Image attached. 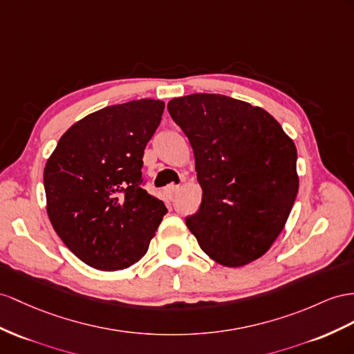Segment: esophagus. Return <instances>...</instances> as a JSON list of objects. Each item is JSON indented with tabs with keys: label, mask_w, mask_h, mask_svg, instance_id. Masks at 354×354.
I'll list each match as a JSON object with an SVG mask.
<instances>
[{
	"label": "esophagus",
	"mask_w": 354,
	"mask_h": 354,
	"mask_svg": "<svg viewBox=\"0 0 354 354\" xmlns=\"http://www.w3.org/2000/svg\"><path fill=\"white\" fill-rule=\"evenodd\" d=\"M179 189H180L179 185H169V187L166 188V194H167L170 198H174V197L179 193Z\"/></svg>",
	"instance_id": "esophagus-1"
}]
</instances>
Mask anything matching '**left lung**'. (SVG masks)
<instances>
[{
  "label": "left lung",
  "instance_id": "left-lung-1",
  "mask_svg": "<svg viewBox=\"0 0 354 354\" xmlns=\"http://www.w3.org/2000/svg\"><path fill=\"white\" fill-rule=\"evenodd\" d=\"M167 109L192 145L202 187L187 227L216 263H251L283 232L297 196L293 140L265 109L227 95L178 97Z\"/></svg>",
  "mask_w": 354,
  "mask_h": 354
}]
</instances>
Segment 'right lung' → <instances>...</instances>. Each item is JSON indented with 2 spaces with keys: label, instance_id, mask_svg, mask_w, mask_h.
Returning <instances> with one entry per match:
<instances>
[{
  "label": "right lung",
  "instance_id": "obj_1",
  "mask_svg": "<svg viewBox=\"0 0 354 354\" xmlns=\"http://www.w3.org/2000/svg\"><path fill=\"white\" fill-rule=\"evenodd\" d=\"M162 111L165 103L152 98L100 109L71 125L46 161L52 227L91 268L138 263L167 212L142 187L143 151Z\"/></svg>",
  "mask_w": 354,
  "mask_h": 354
}]
</instances>
